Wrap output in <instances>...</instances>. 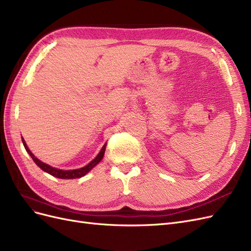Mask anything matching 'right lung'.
<instances>
[{
    "mask_svg": "<svg viewBox=\"0 0 251 251\" xmlns=\"http://www.w3.org/2000/svg\"><path fill=\"white\" fill-rule=\"evenodd\" d=\"M22 141H23V144H24V147H25L26 151H28V154H29L30 156H31V158L33 159V161L36 163V165L39 166V168H41L44 172H46V173L52 175L53 177H56V178H59V179H75V178H80V177H82V176H85V175H86L88 172H90L91 170H92L97 163L100 162V160H101L103 155H104L105 147H107V143H104L102 149H101L100 151V154H98V155L96 156V158L93 159V160L91 161L88 165H86L85 168L77 169V170H72V171H63V170H58V169L52 168V166H50V165H48V164H46V163L42 162L41 160H39V159H37V158L31 153V151H30V150L28 149L27 144H26V142L24 141V139H22Z\"/></svg>",
    "mask_w": 251,
    "mask_h": 251,
    "instance_id": "obj_1",
    "label": "right lung"
}]
</instances>
